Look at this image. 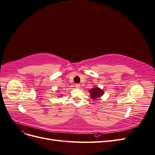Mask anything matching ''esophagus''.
<instances>
[{
	"mask_svg": "<svg viewBox=\"0 0 155 155\" xmlns=\"http://www.w3.org/2000/svg\"><path fill=\"white\" fill-rule=\"evenodd\" d=\"M75 87H77V88H79V87H80V84H79V83H76V84H75Z\"/></svg>",
	"mask_w": 155,
	"mask_h": 155,
	"instance_id": "esophagus-1",
	"label": "esophagus"
}]
</instances>
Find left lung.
<instances>
[{"label": "left lung", "mask_w": 155, "mask_h": 155, "mask_svg": "<svg viewBox=\"0 0 155 155\" xmlns=\"http://www.w3.org/2000/svg\"><path fill=\"white\" fill-rule=\"evenodd\" d=\"M89 92L91 93V97L94 100H96L97 98L100 97L101 96L104 94V91L101 90L100 88L97 87H94L89 91Z\"/></svg>", "instance_id": "8db88e82"}]
</instances>
